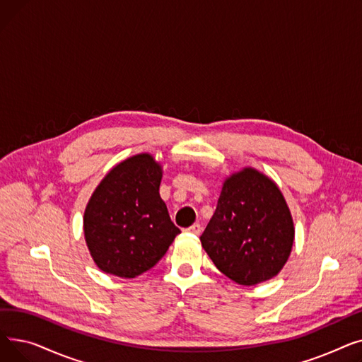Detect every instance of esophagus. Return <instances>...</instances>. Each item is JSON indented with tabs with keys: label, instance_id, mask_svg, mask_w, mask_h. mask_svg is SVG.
<instances>
[{
	"label": "esophagus",
	"instance_id": "34e87169",
	"mask_svg": "<svg viewBox=\"0 0 362 362\" xmlns=\"http://www.w3.org/2000/svg\"><path fill=\"white\" fill-rule=\"evenodd\" d=\"M201 230H202V227H201V224H198V223L192 224V226L187 229V232L192 233V235H201Z\"/></svg>",
	"mask_w": 362,
	"mask_h": 362
}]
</instances>
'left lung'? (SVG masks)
<instances>
[{"label":"left lung","mask_w":362,"mask_h":362,"mask_svg":"<svg viewBox=\"0 0 362 362\" xmlns=\"http://www.w3.org/2000/svg\"><path fill=\"white\" fill-rule=\"evenodd\" d=\"M293 218L279 186L254 167L226 177L201 243L216 267L242 286L276 277L289 259Z\"/></svg>","instance_id":"1"}]
</instances>
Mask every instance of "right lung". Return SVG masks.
Listing matches in <instances>:
<instances>
[{"label":"right lung","mask_w":362,"mask_h":362,"mask_svg":"<svg viewBox=\"0 0 362 362\" xmlns=\"http://www.w3.org/2000/svg\"><path fill=\"white\" fill-rule=\"evenodd\" d=\"M161 179V164L142 152L114 165L95 187L83 233L101 272L136 277L154 267L180 233L160 197Z\"/></svg>","instance_id":"1"}]
</instances>
